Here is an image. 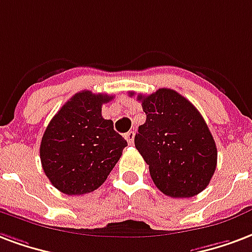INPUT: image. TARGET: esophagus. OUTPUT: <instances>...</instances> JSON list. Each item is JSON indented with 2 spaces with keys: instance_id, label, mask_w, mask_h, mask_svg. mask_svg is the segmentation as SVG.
<instances>
[{
  "instance_id": "34e87169",
  "label": "esophagus",
  "mask_w": 252,
  "mask_h": 252,
  "mask_svg": "<svg viewBox=\"0 0 252 252\" xmlns=\"http://www.w3.org/2000/svg\"><path fill=\"white\" fill-rule=\"evenodd\" d=\"M126 141H128V144H129V145L133 144V140H135V132H133V131L126 132Z\"/></svg>"
}]
</instances>
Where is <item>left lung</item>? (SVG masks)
Wrapping results in <instances>:
<instances>
[{"instance_id": "left-lung-1", "label": "left lung", "mask_w": 252, "mask_h": 252, "mask_svg": "<svg viewBox=\"0 0 252 252\" xmlns=\"http://www.w3.org/2000/svg\"><path fill=\"white\" fill-rule=\"evenodd\" d=\"M137 100L147 120L139 126L135 147L150 165L155 186L171 197H192L202 192L210 184L218 160L215 140L202 115L173 89L139 94Z\"/></svg>"}]
</instances>
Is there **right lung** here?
<instances>
[{"label": "right lung", "mask_w": 252, "mask_h": 252, "mask_svg": "<svg viewBox=\"0 0 252 252\" xmlns=\"http://www.w3.org/2000/svg\"><path fill=\"white\" fill-rule=\"evenodd\" d=\"M113 96L81 91L65 102L46 126L40 145L42 169L59 191L83 195L97 189L126 147L101 105Z\"/></svg>", "instance_id": "add662e5"}]
</instances>
